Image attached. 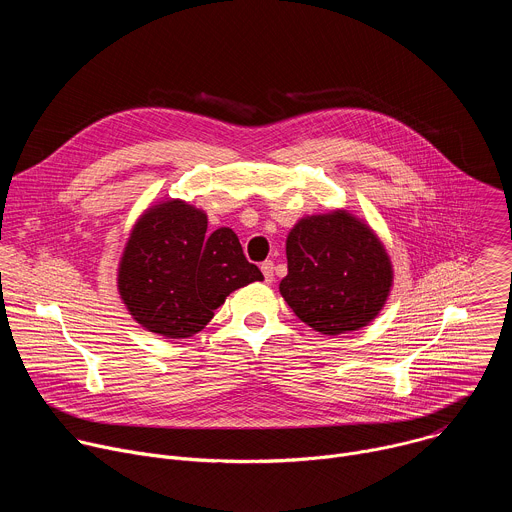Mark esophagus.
<instances>
[{
    "mask_svg": "<svg viewBox=\"0 0 512 512\" xmlns=\"http://www.w3.org/2000/svg\"><path fill=\"white\" fill-rule=\"evenodd\" d=\"M261 271H263V277H265L267 283H271L275 279V265H273V261H263L261 263Z\"/></svg>",
    "mask_w": 512,
    "mask_h": 512,
    "instance_id": "obj_1",
    "label": "esophagus"
}]
</instances>
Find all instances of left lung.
<instances>
[{
  "mask_svg": "<svg viewBox=\"0 0 512 512\" xmlns=\"http://www.w3.org/2000/svg\"><path fill=\"white\" fill-rule=\"evenodd\" d=\"M285 255L281 296L320 334L369 326L389 300L395 273L387 247L364 218L346 208L302 216L287 233Z\"/></svg>",
  "mask_w": 512,
  "mask_h": 512,
  "instance_id": "8db88e82",
  "label": "left lung"
}]
</instances>
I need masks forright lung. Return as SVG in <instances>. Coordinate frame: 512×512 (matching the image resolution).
Listing matches in <instances>:
<instances>
[{
  "mask_svg": "<svg viewBox=\"0 0 512 512\" xmlns=\"http://www.w3.org/2000/svg\"><path fill=\"white\" fill-rule=\"evenodd\" d=\"M206 229V212L182 198L152 202L137 216L119 257L117 291L143 330L190 338L235 289L263 279L233 229Z\"/></svg>",
  "mask_w": 512,
  "mask_h": 512,
  "instance_id": "add662e5",
  "label": "right lung"
}]
</instances>
